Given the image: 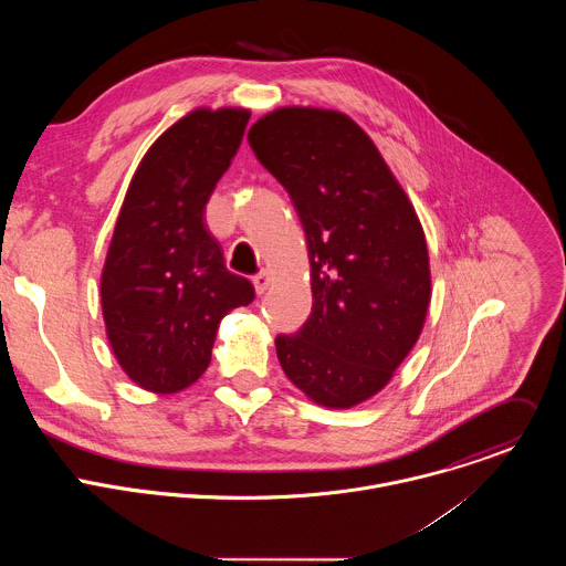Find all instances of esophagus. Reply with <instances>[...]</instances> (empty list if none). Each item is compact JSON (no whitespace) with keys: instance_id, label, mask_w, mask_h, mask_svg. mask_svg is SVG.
I'll list each match as a JSON object with an SVG mask.
<instances>
[{"instance_id":"1","label":"esophagus","mask_w":566,"mask_h":566,"mask_svg":"<svg viewBox=\"0 0 566 566\" xmlns=\"http://www.w3.org/2000/svg\"><path fill=\"white\" fill-rule=\"evenodd\" d=\"M269 284H271L269 271H262V273H258V275L253 277V286H255V293H258V295H262V293L269 289Z\"/></svg>"}]
</instances>
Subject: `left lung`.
<instances>
[{"label":"left lung","instance_id":"8db88e82","mask_svg":"<svg viewBox=\"0 0 566 566\" xmlns=\"http://www.w3.org/2000/svg\"><path fill=\"white\" fill-rule=\"evenodd\" d=\"M306 234L311 315L275 338L289 380L347 410L380 391L421 336L430 260L421 221L374 140L345 114L282 107L249 132Z\"/></svg>","mask_w":566,"mask_h":566}]
</instances>
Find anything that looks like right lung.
Instances as JSON below:
<instances>
[{
	"instance_id": "obj_1",
	"label": "right lung",
	"mask_w": 566,
	"mask_h": 566,
	"mask_svg": "<svg viewBox=\"0 0 566 566\" xmlns=\"http://www.w3.org/2000/svg\"><path fill=\"white\" fill-rule=\"evenodd\" d=\"M249 118L234 107L190 112L154 140L127 188L101 302L118 365L147 391L190 387L210 365L221 317L255 297L203 221Z\"/></svg>"
}]
</instances>
